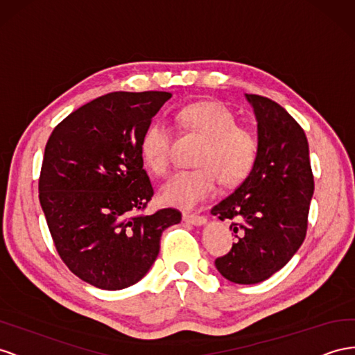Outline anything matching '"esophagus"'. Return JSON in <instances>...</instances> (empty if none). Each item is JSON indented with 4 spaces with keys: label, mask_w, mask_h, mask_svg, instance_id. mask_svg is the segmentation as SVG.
I'll return each instance as SVG.
<instances>
[{
    "label": "esophagus",
    "mask_w": 355,
    "mask_h": 355,
    "mask_svg": "<svg viewBox=\"0 0 355 355\" xmlns=\"http://www.w3.org/2000/svg\"><path fill=\"white\" fill-rule=\"evenodd\" d=\"M182 218H184L185 223L193 224V225H205V224H206V218H205L203 215L184 212V215H182Z\"/></svg>",
    "instance_id": "esophagus-1"
}]
</instances>
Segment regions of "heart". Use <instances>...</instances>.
<instances>
[{
	"instance_id": "1",
	"label": "heart",
	"mask_w": 355,
	"mask_h": 355,
	"mask_svg": "<svg viewBox=\"0 0 355 355\" xmlns=\"http://www.w3.org/2000/svg\"><path fill=\"white\" fill-rule=\"evenodd\" d=\"M178 125L203 139L193 170H179L161 187L159 197L167 206L191 209L214 196L218 178L225 185L243 180L252 170L258 141L255 134L237 125L234 113L218 101H197L176 112ZM170 130L152 122L143 130L139 150L146 167L157 175L168 167Z\"/></svg>"
}]
</instances>
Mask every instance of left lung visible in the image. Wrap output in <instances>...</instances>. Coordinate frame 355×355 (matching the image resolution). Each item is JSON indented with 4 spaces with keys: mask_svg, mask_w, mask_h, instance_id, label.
Instances as JSON below:
<instances>
[{
    "mask_svg": "<svg viewBox=\"0 0 355 355\" xmlns=\"http://www.w3.org/2000/svg\"><path fill=\"white\" fill-rule=\"evenodd\" d=\"M258 132V154L251 173L232 196L212 209L233 221L237 242L215 260L218 272L234 284L266 281L288 263L304 241L313 176L303 128L279 104L245 94Z\"/></svg>",
    "mask_w": 355,
    "mask_h": 355,
    "instance_id": "left-lung-1",
    "label": "left lung"
}]
</instances>
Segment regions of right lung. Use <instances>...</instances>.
<instances>
[{"label":"right lung","mask_w":355,"mask_h":355,"mask_svg":"<svg viewBox=\"0 0 355 355\" xmlns=\"http://www.w3.org/2000/svg\"><path fill=\"white\" fill-rule=\"evenodd\" d=\"M170 92H110L70 113L44 149L38 197L56 251L101 290L139 282L159 252L176 209L139 215L154 196L143 168L141 132Z\"/></svg>","instance_id":"obj_1"}]
</instances>
